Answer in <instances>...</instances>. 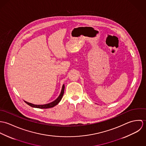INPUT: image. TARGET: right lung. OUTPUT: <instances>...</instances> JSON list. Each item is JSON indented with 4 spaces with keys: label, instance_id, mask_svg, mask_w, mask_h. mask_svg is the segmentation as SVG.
Returning a JSON list of instances; mask_svg holds the SVG:
<instances>
[{
    "label": "right lung",
    "instance_id": "1",
    "mask_svg": "<svg viewBox=\"0 0 146 146\" xmlns=\"http://www.w3.org/2000/svg\"><path fill=\"white\" fill-rule=\"evenodd\" d=\"M64 85L63 84L60 96H58V97L56 100H54V101H53V102H50L49 104L39 105V104H32L27 102L26 101H25V103L26 104L29 105L30 106H31L32 107H34V108H52V107H53L54 106H56L57 104H58L61 101V99L62 98L63 96V94H64Z\"/></svg>",
    "mask_w": 146,
    "mask_h": 146
}]
</instances>
